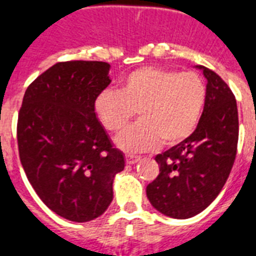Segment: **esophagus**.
Masks as SVG:
<instances>
[{
	"instance_id": "obj_1",
	"label": "esophagus",
	"mask_w": 256,
	"mask_h": 256,
	"mask_svg": "<svg viewBox=\"0 0 256 256\" xmlns=\"http://www.w3.org/2000/svg\"><path fill=\"white\" fill-rule=\"evenodd\" d=\"M124 158H126V162H128V164H135V162H138L139 161V156H135V154H126V156H124Z\"/></svg>"
}]
</instances>
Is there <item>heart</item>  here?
<instances>
[{
	"label": "heart",
	"instance_id": "obj_1",
	"mask_svg": "<svg viewBox=\"0 0 256 256\" xmlns=\"http://www.w3.org/2000/svg\"><path fill=\"white\" fill-rule=\"evenodd\" d=\"M206 102V86L195 72L142 68L121 80L120 90L105 88L95 98V113L108 132L124 128L116 144L126 152H143L161 143L174 146L196 128Z\"/></svg>",
	"mask_w": 256,
	"mask_h": 256
}]
</instances>
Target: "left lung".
<instances>
[{
    "label": "left lung",
    "mask_w": 256,
    "mask_h": 256,
    "mask_svg": "<svg viewBox=\"0 0 256 256\" xmlns=\"http://www.w3.org/2000/svg\"><path fill=\"white\" fill-rule=\"evenodd\" d=\"M207 79L204 109L194 132L154 160L160 166L147 186L158 212L188 218L211 204L224 188L236 160L238 110L233 92L218 74L196 66Z\"/></svg>",
    "instance_id": "left-lung-1"
}]
</instances>
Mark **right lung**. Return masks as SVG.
Here are the masks:
<instances>
[{
	"label": "right lung",
	"mask_w": 256,
	"mask_h": 256,
	"mask_svg": "<svg viewBox=\"0 0 256 256\" xmlns=\"http://www.w3.org/2000/svg\"><path fill=\"white\" fill-rule=\"evenodd\" d=\"M109 68L100 61L58 62L28 86L19 110L26 176L49 210L75 222L106 211L114 176L124 168L94 108L110 83Z\"/></svg>",
	"instance_id": "1"
}]
</instances>
